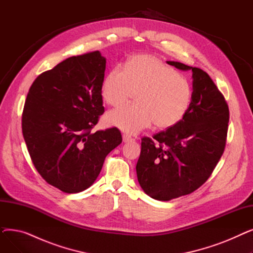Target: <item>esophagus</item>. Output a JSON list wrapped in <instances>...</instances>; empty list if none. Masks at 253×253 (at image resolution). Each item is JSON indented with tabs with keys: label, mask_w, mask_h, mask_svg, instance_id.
<instances>
[{
	"label": "esophagus",
	"mask_w": 253,
	"mask_h": 253,
	"mask_svg": "<svg viewBox=\"0 0 253 253\" xmlns=\"http://www.w3.org/2000/svg\"><path fill=\"white\" fill-rule=\"evenodd\" d=\"M133 140H134L133 137H131L128 134H123V141L124 142H129V141H133Z\"/></svg>",
	"instance_id": "esophagus-1"
}]
</instances>
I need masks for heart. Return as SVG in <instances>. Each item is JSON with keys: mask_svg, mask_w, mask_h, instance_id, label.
<instances>
[{"mask_svg": "<svg viewBox=\"0 0 253 253\" xmlns=\"http://www.w3.org/2000/svg\"><path fill=\"white\" fill-rule=\"evenodd\" d=\"M136 94L137 102L120 106L105 117L106 124L128 133H137L154 125L166 129L178 124L192 100V87L159 58L140 54L131 57L122 68L113 69L103 80L101 95L106 103L121 105Z\"/></svg>", "mask_w": 253, "mask_h": 253, "instance_id": "b5f03b06", "label": "heart"}]
</instances>
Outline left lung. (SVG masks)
<instances>
[{
    "label": "left lung",
    "mask_w": 253,
    "mask_h": 253,
    "mask_svg": "<svg viewBox=\"0 0 253 253\" xmlns=\"http://www.w3.org/2000/svg\"><path fill=\"white\" fill-rule=\"evenodd\" d=\"M167 63L192 71L193 93L178 124L153 138H141L137 179L143 192L159 201L189 195L209 178L223 154L230 119L227 101L206 72L177 61Z\"/></svg>",
    "instance_id": "left-lung-1"
}]
</instances>
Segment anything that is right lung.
Segmentation results:
<instances>
[{
	"mask_svg": "<svg viewBox=\"0 0 253 253\" xmlns=\"http://www.w3.org/2000/svg\"><path fill=\"white\" fill-rule=\"evenodd\" d=\"M105 62L99 51L66 58L38 76L25 99L22 134L33 164L64 193L88 189L122 142L116 127L91 132L104 112Z\"/></svg>",
	"mask_w": 253,
	"mask_h": 253,
	"instance_id": "add662e5",
	"label": "right lung"
}]
</instances>
